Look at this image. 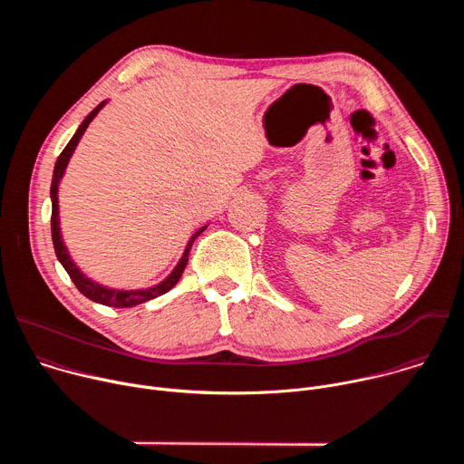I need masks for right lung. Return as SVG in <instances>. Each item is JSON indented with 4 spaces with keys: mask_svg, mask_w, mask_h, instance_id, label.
<instances>
[{
    "mask_svg": "<svg viewBox=\"0 0 464 464\" xmlns=\"http://www.w3.org/2000/svg\"><path fill=\"white\" fill-rule=\"evenodd\" d=\"M102 106H104V102H101L95 110H92V113H90V115L84 119V122L79 126L77 134L72 138V141H70L68 145H65V149L60 152L58 160H56L54 172H53V183H51V200H53L51 237H53V246H54V253H56L58 260L62 262L63 270L68 272V276L72 277V281L75 283V286L79 288L81 294H84L88 299H92V301H95V303H101V304H106V306L128 308V306L141 304V303H145V301H150V299H154V297H158V295L167 294V292L179 281V277H181V274H183V270H185V266H187L190 246H192V242L196 240V237L206 229V226H204L202 229H198V231L192 235V238L188 240V244H187V247H185V253H183L181 260L178 262V266L174 268V272H172L163 283H160V285L154 286V288H149V290H134V292L110 290V288H104V286L95 285L93 281H90L88 277H84V276L79 272V268L75 266L73 260L70 258V255H68V251H65V246H63V242H62V238H60V226H58V196H56V192H58V181H60V178H62L65 167H68V161H70V158H72V154H73V150H75L79 140L82 138V134L86 131L88 124H90L92 119L99 113V110H101Z\"/></svg>",
    "mask_w": 464,
    "mask_h": 464,
    "instance_id": "right-lung-1",
    "label": "right lung"
}]
</instances>
